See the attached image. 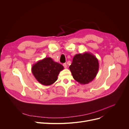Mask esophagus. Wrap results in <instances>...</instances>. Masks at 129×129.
I'll use <instances>...</instances> for the list:
<instances>
[{
	"instance_id": "34e87169",
	"label": "esophagus",
	"mask_w": 129,
	"mask_h": 129,
	"mask_svg": "<svg viewBox=\"0 0 129 129\" xmlns=\"http://www.w3.org/2000/svg\"><path fill=\"white\" fill-rule=\"evenodd\" d=\"M63 66L64 67V68H65V69H66V68H67V67L66 63H64V64H63Z\"/></svg>"
}]
</instances>
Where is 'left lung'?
I'll list each match as a JSON object with an SVG mask.
<instances>
[{"instance_id": "1", "label": "left lung", "mask_w": 129, "mask_h": 129, "mask_svg": "<svg viewBox=\"0 0 129 129\" xmlns=\"http://www.w3.org/2000/svg\"><path fill=\"white\" fill-rule=\"evenodd\" d=\"M96 57L89 52L76 54L69 68L72 76L81 84H88L96 77L99 70Z\"/></svg>"}]
</instances>
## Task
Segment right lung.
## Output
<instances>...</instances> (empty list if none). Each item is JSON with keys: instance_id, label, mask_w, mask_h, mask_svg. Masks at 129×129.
Wrapping results in <instances>:
<instances>
[{"instance_id": "right-lung-1", "label": "right lung", "mask_w": 129, "mask_h": 129, "mask_svg": "<svg viewBox=\"0 0 129 129\" xmlns=\"http://www.w3.org/2000/svg\"><path fill=\"white\" fill-rule=\"evenodd\" d=\"M63 70V65L54 62L51 57H45L34 64L31 72L39 83L49 86L56 82L59 72Z\"/></svg>"}]
</instances>
